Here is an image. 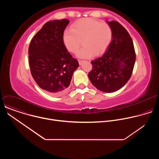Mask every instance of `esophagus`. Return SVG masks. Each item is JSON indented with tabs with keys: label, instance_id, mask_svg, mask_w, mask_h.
I'll list each match as a JSON object with an SVG mask.
<instances>
[{
	"label": "esophagus",
	"instance_id": "34e87169",
	"mask_svg": "<svg viewBox=\"0 0 159 159\" xmlns=\"http://www.w3.org/2000/svg\"><path fill=\"white\" fill-rule=\"evenodd\" d=\"M84 61L83 60H79V63L80 64V65H82V62H83Z\"/></svg>",
	"mask_w": 159,
	"mask_h": 159
}]
</instances>
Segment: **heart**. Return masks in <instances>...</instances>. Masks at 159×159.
Listing matches in <instances>:
<instances>
[{
  "mask_svg": "<svg viewBox=\"0 0 159 159\" xmlns=\"http://www.w3.org/2000/svg\"><path fill=\"white\" fill-rule=\"evenodd\" d=\"M112 38V30L106 22H100L93 18H85L72 25L63 35L65 47L75 53L82 44L84 47L77 53V57L89 58L99 56L106 50Z\"/></svg>",
  "mask_w": 159,
  "mask_h": 159,
  "instance_id": "b5f03b06",
  "label": "heart"
}]
</instances>
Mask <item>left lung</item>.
I'll use <instances>...</instances> for the list:
<instances>
[{
  "instance_id": "obj_1",
  "label": "left lung",
  "mask_w": 159,
  "mask_h": 159,
  "mask_svg": "<svg viewBox=\"0 0 159 159\" xmlns=\"http://www.w3.org/2000/svg\"><path fill=\"white\" fill-rule=\"evenodd\" d=\"M106 22L112 30V41L106 53L90 62L93 69L89 78L98 90L111 93L122 88L130 79L136 55L133 40L126 30L118 21Z\"/></svg>"
}]
</instances>
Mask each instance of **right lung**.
I'll use <instances>...</instances> for the list:
<instances>
[{"label":"right lung","instance_id":"right-lung-1","mask_svg":"<svg viewBox=\"0 0 159 159\" xmlns=\"http://www.w3.org/2000/svg\"><path fill=\"white\" fill-rule=\"evenodd\" d=\"M69 23L66 19L47 22L33 38L29 47L31 75L41 89L53 96L66 91L79 66L63 41Z\"/></svg>","mask_w":159,"mask_h":159}]
</instances>
